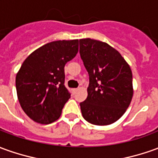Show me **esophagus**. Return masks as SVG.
<instances>
[{
  "label": "esophagus",
  "instance_id": "obj_1",
  "mask_svg": "<svg viewBox=\"0 0 158 158\" xmlns=\"http://www.w3.org/2000/svg\"><path fill=\"white\" fill-rule=\"evenodd\" d=\"M77 90H78V89H72L73 94H76V93H77Z\"/></svg>",
  "mask_w": 158,
  "mask_h": 158
}]
</instances>
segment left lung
Wrapping results in <instances>:
<instances>
[{"label":"left lung","mask_w":158,"mask_h":158,"mask_svg":"<svg viewBox=\"0 0 158 158\" xmlns=\"http://www.w3.org/2000/svg\"><path fill=\"white\" fill-rule=\"evenodd\" d=\"M79 43L80 56L89 77L88 97L80 103L81 114L93 125H110L131 103V69L119 52L106 43L91 39Z\"/></svg>","instance_id":"1"}]
</instances>
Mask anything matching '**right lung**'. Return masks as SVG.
<instances>
[{"label":"right lung","mask_w":158,"mask_h":158,"mask_svg":"<svg viewBox=\"0 0 158 158\" xmlns=\"http://www.w3.org/2000/svg\"><path fill=\"white\" fill-rule=\"evenodd\" d=\"M78 52V40H58L30 54L16 75L19 104L35 122L51 124L60 117L70 98L65 87L64 66Z\"/></svg>","instance_id":"add662e5"}]
</instances>
